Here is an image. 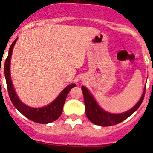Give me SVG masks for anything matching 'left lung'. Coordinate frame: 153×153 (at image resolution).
<instances>
[{
  "mask_svg": "<svg viewBox=\"0 0 153 153\" xmlns=\"http://www.w3.org/2000/svg\"><path fill=\"white\" fill-rule=\"evenodd\" d=\"M82 91L83 93L84 102L86 106V114L88 119L92 123L101 126H110L119 124L128 117L132 115L137 109L140 107L145 98V90L143 92V94L140 98V101L137 103L135 106H133L128 111L120 114H114L104 111L98 106L96 101L91 95L88 90L85 86H82Z\"/></svg>",
  "mask_w": 153,
  "mask_h": 153,
  "instance_id": "1",
  "label": "left lung"
}]
</instances>
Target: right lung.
Wrapping results in <instances>:
<instances>
[{
	"mask_svg": "<svg viewBox=\"0 0 153 153\" xmlns=\"http://www.w3.org/2000/svg\"><path fill=\"white\" fill-rule=\"evenodd\" d=\"M16 39H16L13 41V43L9 48L8 55L7 59H6L5 62H4V76H5L7 89H8V95H9L11 102L13 104V105L24 116L26 117L27 118L30 119L31 121L40 124L51 123L52 121L57 120L60 117L62 112V108H63V105H64L67 94L73 87L76 86V84H71L68 86H67L54 102H51V104L47 105V106L43 107V108H37V109L32 108V107L27 106L24 103H22L20 101V99L17 98L16 94L10 76L11 56H12L13 47L15 45Z\"/></svg>",
	"mask_w": 153,
	"mask_h": 153,
	"instance_id": "obj_1",
	"label": "right lung"
}]
</instances>
